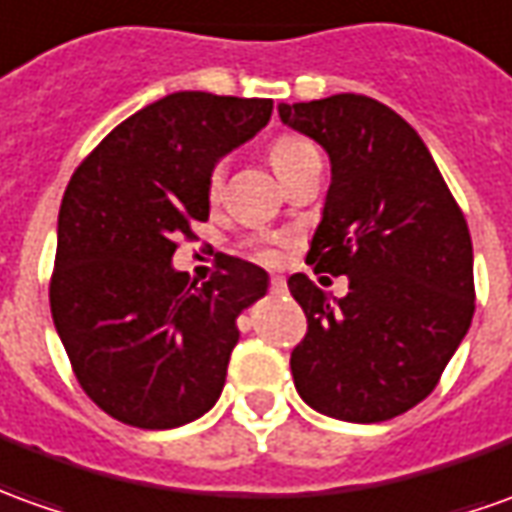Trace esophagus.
<instances>
[{
    "label": "esophagus",
    "mask_w": 512,
    "mask_h": 512,
    "mask_svg": "<svg viewBox=\"0 0 512 512\" xmlns=\"http://www.w3.org/2000/svg\"><path fill=\"white\" fill-rule=\"evenodd\" d=\"M270 292H273V295H284V292H287L284 278H270Z\"/></svg>",
    "instance_id": "34e87169"
}]
</instances>
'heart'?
I'll list each match as a JSON object with an SVG mask.
<instances>
[{
  "label": "heart",
  "mask_w": 512,
  "mask_h": 512,
  "mask_svg": "<svg viewBox=\"0 0 512 512\" xmlns=\"http://www.w3.org/2000/svg\"><path fill=\"white\" fill-rule=\"evenodd\" d=\"M317 153L315 144L309 142V139H303V136H290V133H284V136H278V139H273V144H270V164H273V169L278 172V178L284 175V172H290L298 161H303L306 155ZM222 181H225V167L222 164H214L209 172V192L211 195H217L220 192ZM259 259H264V262H270V259H276V253H273V248H256L253 250Z\"/></svg>",
  "instance_id": "heart-1"
}]
</instances>
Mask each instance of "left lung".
I'll list each match as a JSON object with an SVG mask.
<instances>
[{
    "mask_svg": "<svg viewBox=\"0 0 512 512\" xmlns=\"http://www.w3.org/2000/svg\"><path fill=\"white\" fill-rule=\"evenodd\" d=\"M278 116L331 161L306 262L348 276L340 301L303 273L287 281L306 315L290 357L298 396L351 424L390 421L438 387L471 326L468 222L421 136L379 100L281 102Z\"/></svg>",
    "mask_w": 512,
    "mask_h": 512,
    "instance_id": "8db88e82",
    "label": "left lung"
}]
</instances>
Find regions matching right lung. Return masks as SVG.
<instances>
[{
	"instance_id": "add662e5",
	"label": "right lung",
	"mask_w": 512,
	"mask_h": 512,
	"mask_svg": "<svg viewBox=\"0 0 512 512\" xmlns=\"http://www.w3.org/2000/svg\"><path fill=\"white\" fill-rule=\"evenodd\" d=\"M273 100L178 91L116 125L74 169L58 214L52 320L86 396L139 429L209 412L267 273L236 256L195 284L178 239L209 220V172L270 122Z\"/></svg>"
}]
</instances>
